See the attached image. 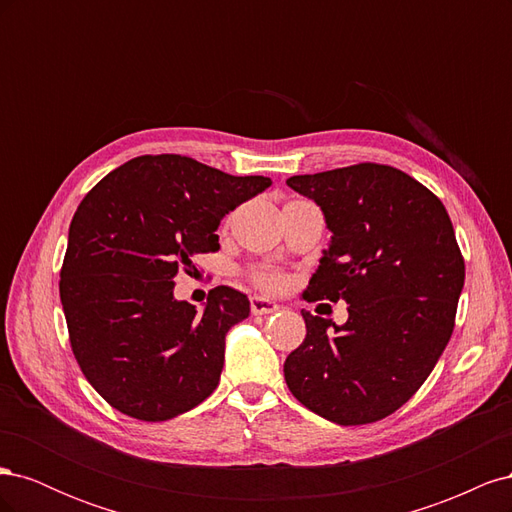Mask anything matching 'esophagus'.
Listing matches in <instances>:
<instances>
[{
    "mask_svg": "<svg viewBox=\"0 0 512 512\" xmlns=\"http://www.w3.org/2000/svg\"><path fill=\"white\" fill-rule=\"evenodd\" d=\"M250 307H252L254 316H267V314H273V312H280V309H282L275 301L265 299V297H252Z\"/></svg>",
    "mask_w": 512,
    "mask_h": 512,
    "instance_id": "34e87169",
    "label": "esophagus"
}]
</instances>
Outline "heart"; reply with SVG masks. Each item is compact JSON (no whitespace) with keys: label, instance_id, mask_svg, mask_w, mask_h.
<instances>
[{"label":"heart","instance_id":"heart-1","mask_svg":"<svg viewBox=\"0 0 512 512\" xmlns=\"http://www.w3.org/2000/svg\"><path fill=\"white\" fill-rule=\"evenodd\" d=\"M252 280L256 286L265 290H282L286 286V275L273 267H258L252 271Z\"/></svg>","mask_w":512,"mask_h":512}]
</instances>
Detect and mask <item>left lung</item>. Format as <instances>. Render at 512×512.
<instances>
[{"instance_id":"8db88e82","label":"left lung","mask_w":512,"mask_h":512,"mask_svg":"<svg viewBox=\"0 0 512 512\" xmlns=\"http://www.w3.org/2000/svg\"><path fill=\"white\" fill-rule=\"evenodd\" d=\"M286 183L331 230L305 301L348 303L344 324L303 309L307 335L284 363L286 384L327 421L376 423L421 389L451 339L466 280L451 218L423 183L384 164Z\"/></svg>"}]
</instances>
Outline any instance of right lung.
I'll return each mask as SVG.
<instances>
[{"instance_id": "1", "label": "right lung", "mask_w": 512, "mask_h": 512, "mask_svg": "<svg viewBox=\"0 0 512 512\" xmlns=\"http://www.w3.org/2000/svg\"><path fill=\"white\" fill-rule=\"evenodd\" d=\"M269 185L162 153L115 168L83 198L59 297L76 361L115 410L158 423L215 391L226 333L250 316V301L218 286L198 312L175 299V275L218 252L224 215Z\"/></svg>"}]
</instances>
